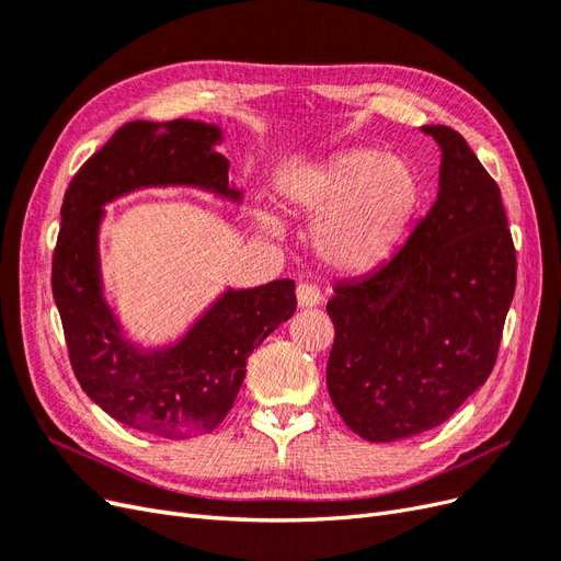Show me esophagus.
<instances>
[{
    "label": "esophagus",
    "mask_w": 561,
    "mask_h": 561,
    "mask_svg": "<svg viewBox=\"0 0 561 561\" xmlns=\"http://www.w3.org/2000/svg\"><path fill=\"white\" fill-rule=\"evenodd\" d=\"M322 301V295L316 285H309V283H301L297 285V304L299 309H313L318 307V304Z\"/></svg>",
    "instance_id": "obj_1"
}]
</instances>
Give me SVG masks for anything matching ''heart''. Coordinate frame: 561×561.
Masks as SVG:
<instances>
[{"label": "heart", "mask_w": 561, "mask_h": 561, "mask_svg": "<svg viewBox=\"0 0 561 561\" xmlns=\"http://www.w3.org/2000/svg\"><path fill=\"white\" fill-rule=\"evenodd\" d=\"M278 192L293 215L318 217L313 245L322 262L342 274H367L410 229L423 184L410 159L355 147L285 178ZM260 227L276 239L283 236L271 213H260Z\"/></svg>", "instance_id": "1"}]
</instances>
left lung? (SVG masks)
Here are the masks:
<instances>
[{"label": "left lung", "mask_w": 561, "mask_h": 561, "mask_svg": "<svg viewBox=\"0 0 561 561\" xmlns=\"http://www.w3.org/2000/svg\"><path fill=\"white\" fill-rule=\"evenodd\" d=\"M439 147L437 196L383 266L342 280L328 301V390L369 443L445 423L491 375L517 283L501 190L449 126H421Z\"/></svg>", "instance_id": "left-lung-1"}]
</instances>
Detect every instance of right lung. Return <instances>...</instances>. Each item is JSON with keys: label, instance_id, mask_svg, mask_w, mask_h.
I'll use <instances>...</instances> for the list:
<instances>
[{"label": "right lung", "instance_id": "1", "mask_svg": "<svg viewBox=\"0 0 561 561\" xmlns=\"http://www.w3.org/2000/svg\"><path fill=\"white\" fill-rule=\"evenodd\" d=\"M219 145L225 130L217 124L135 118L83 163L60 210L50 283L77 381L118 423L165 439L215 431L239 396L250 353L297 309L290 278L227 285L180 334L145 344L107 295L100 231L110 203L184 186L241 206L243 192L229 182Z\"/></svg>", "mask_w": 561, "mask_h": 561}]
</instances>
